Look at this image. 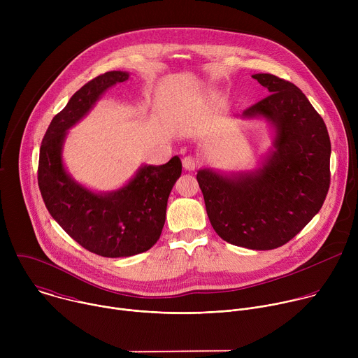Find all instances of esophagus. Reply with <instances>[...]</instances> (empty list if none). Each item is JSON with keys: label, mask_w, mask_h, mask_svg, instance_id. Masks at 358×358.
I'll use <instances>...</instances> for the list:
<instances>
[{"label": "esophagus", "mask_w": 358, "mask_h": 358, "mask_svg": "<svg viewBox=\"0 0 358 358\" xmlns=\"http://www.w3.org/2000/svg\"><path fill=\"white\" fill-rule=\"evenodd\" d=\"M182 167L188 171H194L198 167V160L194 159L192 156H187L182 159Z\"/></svg>", "instance_id": "esophagus-1"}]
</instances>
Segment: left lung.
I'll list each match as a JSON object with an SVG mask.
<instances>
[{"instance_id": "8db88e82", "label": "left lung", "mask_w": 358, "mask_h": 358, "mask_svg": "<svg viewBox=\"0 0 358 358\" xmlns=\"http://www.w3.org/2000/svg\"><path fill=\"white\" fill-rule=\"evenodd\" d=\"M252 78L271 94L243 116L275 124L276 150L257 173L227 178L201 170L196 181L224 241L269 250L294 238L320 211L330 187L331 144L322 116L296 85L269 73Z\"/></svg>"}]
</instances>
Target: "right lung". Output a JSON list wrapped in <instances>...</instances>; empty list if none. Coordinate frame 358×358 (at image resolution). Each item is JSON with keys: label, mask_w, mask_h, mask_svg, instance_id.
I'll list each match as a JSON object with an SVG mask.
<instances>
[{"label": "right lung", "mask_w": 358, "mask_h": 358, "mask_svg": "<svg viewBox=\"0 0 358 358\" xmlns=\"http://www.w3.org/2000/svg\"><path fill=\"white\" fill-rule=\"evenodd\" d=\"M127 79L129 73L112 71L83 85L50 122L39 150L38 185L46 210L80 246L105 258L131 257L159 241L167 199L182 169L177 156L163 166H145L126 187L105 195L87 191L66 174L61 159L66 130L108 87Z\"/></svg>", "instance_id": "1"}]
</instances>
